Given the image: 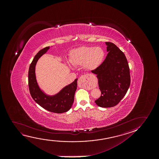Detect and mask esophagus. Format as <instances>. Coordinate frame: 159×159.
Masks as SVG:
<instances>
[{
    "instance_id": "34e87169",
    "label": "esophagus",
    "mask_w": 159,
    "mask_h": 159,
    "mask_svg": "<svg viewBox=\"0 0 159 159\" xmlns=\"http://www.w3.org/2000/svg\"><path fill=\"white\" fill-rule=\"evenodd\" d=\"M90 80V75L89 74H85L83 75L79 78L78 83L80 82H84V83H88Z\"/></svg>"
}]
</instances>
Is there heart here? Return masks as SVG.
Returning a JSON list of instances; mask_svg holds the SVG:
<instances>
[{
  "label": "heart",
  "mask_w": 159,
  "mask_h": 159,
  "mask_svg": "<svg viewBox=\"0 0 159 159\" xmlns=\"http://www.w3.org/2000/svg\"><path fill=\"white\" fill-rule=\"evenodd\" d=\"M105 52L99 47H82L72 50L70 61L72 65L82 66L89 70H94L102 63Z\"/></svg>",
  "instance_id": "b5f03b06"
}]
</instances>
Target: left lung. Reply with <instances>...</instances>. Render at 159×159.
<instances>
[{
  "label": "left lung",
  "mask_w": 159,
  "mask_h": 159,
  "mask_svg": "<svg viewBox=\"0 0 159 159\" xmlns=\"http://www.w3.org/2000/svg\"><path fill=\"white\" fill-rule=\"evenodd\" d=\"M108 54L102 63L92 70L97 74L100 97L95 100L102 107L117 105L126 94L130 85V69L124 52L115 44L107 42Z\"/></svg>",
  "instance_id": "1"
}]
</instances>
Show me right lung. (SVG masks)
Masks as SVG:
<instances>
[{
	"mask_svg": "<svg viewBox=\"0 0 159 159\" xmlns=\"http://www.w3.org/2000/svg\"><path fill=\"white\" fill-rule=\"evenodd\" d=\"M49 48V47H47L39 50L31 63L28 72L29 91L33 99L44 109L54 113H63L71 108L74 102L78 79L54 96H47L40 90L35 76V66L39 57L46 53Z\"/></svg>",
	"mask_w": 159,
	"mask_h": 159,
	"instance_id": "right-lung-1",
	"label": "right lung"
}]
</instances>
